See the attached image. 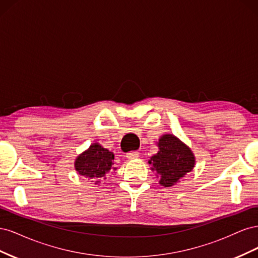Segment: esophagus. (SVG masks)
I'll return each instance as SVG.
<instances>
[{
    "mask_svg": "<svg viewBox=\"0 0 258 258\" xmlns=\"http://www.w3.org/2000/svg\"><path fill=\"white\" fill-rule=\"evenodd\" d=\"M126 157H127L128 159H136V158L139 157V152H137V151L129 152V153H127Z\"/></svg>",
    "mask_w": 258,
    "mask_h": 258,
    "instance_id": "34e87169",
    "label": "esophagus"
}]
</instances>
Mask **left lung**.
Segmentation results:
<instances>
[{
  "mask_svg": "<svg viewBox=\"0 0 258 258\" xmlns=\"http://www.w3.org/2000/svg\"><path fill=\"white\" fill-rule=\"evenodd\" d=\"M158 147L159 152L153 156L148 163L152 165V170L157 172L162 186H173L192 170L195 157L189 148L172 135L161 137Z\"/></svg>",
  "mask_w": 258,
  "mask_h": 258,
  "instance_id": "1",
  "label": "left lung"
}]
</instances>
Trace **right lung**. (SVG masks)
Returning <instances> with one entry per match:
<instances>
[{
	"instance_id": "right-lung-1",
	"label": "right lung",
	"mask_w": 258,
	"mask_h": 258,
	"mask_svg": "<svg viewBox=\"0 0 258 258\" xmlns=\"http://www.w3.org/2000/svg\"><path fill=\"white\" fill-rule=\"evenodd\" d=\"M113 162L114 154L98 143H95L89 147L88 151L77 157L75 169L79 171L81 175L93 178L97 184L105 178V174L111 170Z\"/></svg>"
}]
</instances>
